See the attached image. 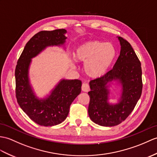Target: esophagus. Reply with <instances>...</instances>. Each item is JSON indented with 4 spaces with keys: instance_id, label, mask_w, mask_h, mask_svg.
Returning a JSON list of instances; mask_svg holds the SVG:
<instances>
[{
    "instance_id": "obj_1",
    "label": "esophagus",
    "mask_w": 157,
    "mask_h": 157,
    "mask_svg": "<svg viewBox=\"0 0 157 157\" xmlns=\"http://www.w3.org/2000/svg\"><path fill=\"white\" fill-rule=\"evenodd\" d=\"M82 91H83V92H89L90 88V86L88 83H83L82 86Z\"/></svg>"
}]
</instances>
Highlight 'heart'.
Masks as SVG:
<instances>
[{
	"instance_id": "b5f03b06",
	"label": "heart",
	"mask_w": 157,
	"mask_h": 157,
	"mask_svg": "<svg viewBox=\"0 0 157 157\" xmlns=\"http://www.w3.org/2000/svg\"><path fill=\"white\" fill-rule=\"evenodd\" d=\"M116 51L111 43L90 41L80 45L76 50L75 59L83 62L86 74L91 78L103 75L116 57Z\"/></svg>"
}]
</instances>
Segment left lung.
Returning a JSON list of instances; mask_svg holds the SVG:
<instances>
[{
    "label": "left lung",
    "instance_id": "1",
    "mask_svg": "<svg viewBox=\"0 0 157 157\" xmlns=\"http://www.w3.org/2000/svg\"><path fill=\"white\" fill-rule=\"evenodd\" d=\"M121 49L111 70L101 77L91 80L88 92L90 100L88 114L98 125L114 126L124 121L140 99L143 90L140 61L130 43L118 37ZM118 81L123 87L119 102H108V84Z\"/></svg>",
    "mask_w": 157,
    "mask_h": 157
}]
</instances>
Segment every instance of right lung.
Listing matches in <instances>:
<instances>
[{"mask_svg": "<svg viewBox=\"0 0 157 157\" xmlns=\"http://www.w3.org/2000/svg\"><path fill=\"white\" fill-rule=\"evenodd\" d=\"M64 29L41 31L27 43L15 69L17 102L33 121L44 126L57 125L66 119L73 101L81 93L79 79H61L44 99H38L29 83V69L32 58L49 46L63 45L67 37Z\"/></svg>", "mask_w": 157, "mask_h": 157, "instance_id": "right-lung-1", "label": "right lung"}]
</instances>
